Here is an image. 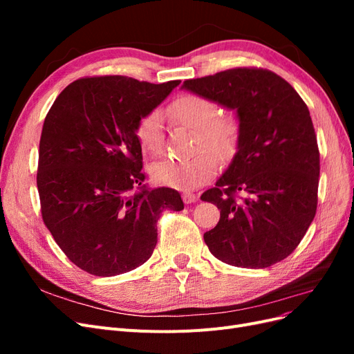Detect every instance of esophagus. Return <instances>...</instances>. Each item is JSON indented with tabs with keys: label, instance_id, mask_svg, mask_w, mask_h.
<instances>
[{
	"label": "esophagus",
	"instance_id": "obj_1",
	"mask_svg": "<svg viewBox=\"0 0 354 354\" xmlns=\"http://www.w3.org/2000/svg\"><path fill=\"white\" fill-rule=\"evenodd\" d=\"M181 198H183L185 203H194L198 199V196L195 194H190V192H185L183 196H181Z\"/></svg>",
	"mask_w": 354,
	"mask_h": 354
}]
</instances>
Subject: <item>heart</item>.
Here are the masks:
<instances>
[{"label":"heart","mask_w":354,"mask_h":354,"mask_svg":"<svg viewBox=\"0 0 354 354\" xmlns=\"http://www.w3.org/2000/svg\"><path fill=\"white\" fill-rule=\"evenodd\" d=\"M168 115L181 125L196 131L194 152L189 159H165L151 167L158 185L177 190H194L216 174L218 159H230L238 149L241 124L230 113L218 115L217 103L201 94H181L168 106ZM136 138L149 155H159L164 149L162 113L151 111L136 125ZM207 151H205V149Z\"/></svg>","instance_id":"1"}]
</instances>
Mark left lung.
Here are the masks:
<instances>
[{
	"label": "left lung",
	"instance_id": "obj_1",
	"mask_svg": "<svg viewBox=\"0 0 354 354\" xmlns=\"http://www.w3.org/2000/svg\"><path fill=\"white\" fill-rule=\"evenodd\" d=\"M183 88L233 109L241 124L232 164L201 196L220 209L203 241L230 266L264 269L282 261L317 208L320 160L307 104L291 84L261 68L187 80Z\"/></svg>",
	"mask_w": 354,
	"mask_h": 354
}]
</instances>
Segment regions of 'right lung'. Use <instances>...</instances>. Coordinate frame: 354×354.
Wrapping results in <instances>:
<instances>
[{
  "instance_id": "add662e5",
  "label": "right lung",
  "mask_w": 354,
  "mask_h": 354,
  "mask_svg": "<svg viewBox=\"0 0 354 354\" xmlns=\"http://www.w3.org/2000/svg\"><path fill=\"white\" fill-rule=\"evenodd\" d=\"M178 84L87 77L69 84L50 108L37 173L41 214L84 272L108 277L142 266L156 246L160 212L185 208L177 190L146 189L136 138L138 120Z\"/></svg>"
}]
</instances>
